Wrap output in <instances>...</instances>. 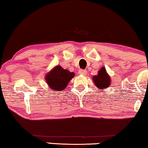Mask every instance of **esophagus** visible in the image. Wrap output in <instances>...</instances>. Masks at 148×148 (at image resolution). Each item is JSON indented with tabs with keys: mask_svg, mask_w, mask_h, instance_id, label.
I'll list each match as a JSON object with an SVG mask.
<instances>
[{
	"mask_svg": "<svg viewBox=\"0 0 148 148\" xmlns=\"http://www.w3.org/2000/svg\"><path fill=\"white\" fill-rule=\"evenodd\" d=\"M78 73H79V74L82 75H86V73H87L86 71L82 70V69H80V70H79Z\"/></svg>",
	"mask_w": 148,
	"mask_h": 148,
	"instance_id": "1",
	"label": "esophagus"
}]
</instances>
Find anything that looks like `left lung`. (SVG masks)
Returning a JSON list of instances; mask_svg holds the SVG:
<instances>
[{
	"label": "left lung",
	"instance_id": "obj_1",
	"mask_svg": "<svg viewBox=\"0 0 148 148\" xmlns=\"http://www.w3.org/2000/svg\"><path fill=\"white\" fill-rule=\"evenodd\" d=\"M92 80L95 86L101 90L108 88L111 84L110 76L107 73L104 66H102L98 71V73L92 77Z\"/></svg>",
	"mask_w": 148,
	"mask_h": 148
}]
</instances>
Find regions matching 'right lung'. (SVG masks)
Masks as SVG:
<instances>
[{"mask_svg":"<svg viewBox=\"0 0 148 148\" xmlns=\"http://www.w3.org/2000/svg\"><path fill=\"white\" fill-rule=\"evenodd\" d=\"M75 76L73 72L64 69L61 66L57 65L47 73L45 80L51 90L61 91L66 88L71 79Z\"/></svg>","mask_w":148,"mask_h":148,"instance_id":"obj_1","label":"right lung"}]
</instances>
